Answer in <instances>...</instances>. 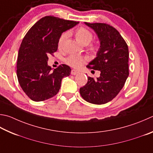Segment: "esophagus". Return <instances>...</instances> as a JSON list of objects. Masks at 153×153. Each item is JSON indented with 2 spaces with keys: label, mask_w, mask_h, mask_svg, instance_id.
Returning a JSON list of instances; mask_svg holds the SVG:
<instances>
[{
  "label": "esophagus",
  "mask_w": 153,
  "mask_h": 153,
  "mask_svg": "<svg viewBox=\"0 0 153 153\" xmlns=\"http://www.w3.org/2000/svg\"><path fill=\"white\" fill-rule=\"evenodd\" d=\"M79 73L78 71L76 70V69H72V70L71 71V75H74V76H75V75H76Z\"/></svg>",
  "instance_id": "obj_1"
}]
</instances>
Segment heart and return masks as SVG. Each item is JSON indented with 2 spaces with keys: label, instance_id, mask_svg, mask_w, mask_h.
I'll use <instances>...</instances> for the list:
<instances>
[{
  "label": "heart",
  "instance_id": "b5f03b06",
  "mask_svg": "<svg viewBox=\"0 0 153 153\" xmlns=\"http://www.w3.org/2000/svg\"><path fill=\"white\" fill-rule=\"evenodd\" d=\"M68 33H63L58 41V45L61 46L64 42L65 39L67 38ZM75 37L76 39L79 41L80 43L83 45H88L91 42L93 39V35L90 30L84 27H80L77 29L75 32ZM66 63L71 67L79 68L82 66L85 63V59L83 57L78 55H71L65 59Z\"/></svg>",
  "mask_w": 153,
  "mask_h": 153
}]
</instances>
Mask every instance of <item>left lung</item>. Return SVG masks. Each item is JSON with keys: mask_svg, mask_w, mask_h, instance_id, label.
Segmentation results:
<instances>
[{"mask_svg": "<svg viewBox=\"0 0 153 153\" xmlns=\"http://www.w3.org/2000/svg\"><path fill=\"white\" fill-rule=\"evenodd\" d=\"M84 23L94 30L100 43L96 57L86 67L100 71V76L96 79L88 77L87 84L80 88L79 93L88 102L104 104L118 95L128 77V48L119 32L112 26Z\"/></svg>", "mask_w": 153, "mask_h": 153, "instance_id": "left-lung-1", "label": "left lung"}]
</instances>
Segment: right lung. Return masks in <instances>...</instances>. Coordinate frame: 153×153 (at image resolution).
Instances as JSON below:
<instances>
[{"label": "right lung", "mask_w": 153, "mask_h": 153, "mask_svg": "<svg viewBox=\"0 0 153 153\" xmlns=\"http://www.w3.org/2000/svg\"><path fill=\"white\" fill-rule=\"evenodd\" d=\"M78 23L47 16L39 20L24 37L18 53L16 75L21 88L33 101H44L56 95L62 79L70 75L71 68L65 64L51 71L48 64V55L57 50L62 33Z\"/></svg>", "instance_id": "obj_1"}]
</instances>
